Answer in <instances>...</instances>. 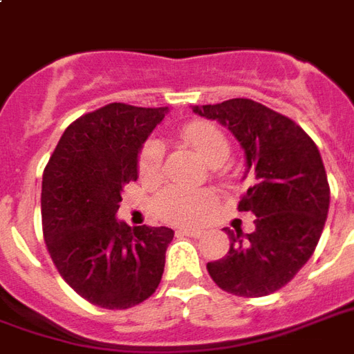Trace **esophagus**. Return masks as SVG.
Returning <instances> with one entry per match:
<instances>
[{"instance_id":"34e87169","label":"esophagus","mask_w":354,"mask_h":354,"mask_svg":"<svg viewBox=\"0 0 354 354\" xmlns=\"http://www.w3.org/2000/svg\"><path fill=\"white\" fill-rule=\"evenodd\" d=\"M178 236H189V237H201L203 230H195V228H180L176 232Z\"/></svg>"}]
</instances>
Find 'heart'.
<instances>
[{
	"instance_id": "obj_1",
	"label": "heart",
	"mask_w": 354,
	"mask_h": 354,
	"mask_svg": "<svg viewBox=\"0 0 354 354\" xmlns=\"http://www.w3.org/2000/svg\"><path fill=\"white\" fill-rule=\"evenodd\" d=\"M182 140L189 143L209 165H218L228 157L230 143L224 132L214 124L194 120L180 128ZM162 165V145L159 140H147L138 155V176L143 184L159 182ZM214 205L211 189H189L182 185H170L155 199V212L160 220L170 224H195L203 220Z\"/></svg>"
}]
</instances>
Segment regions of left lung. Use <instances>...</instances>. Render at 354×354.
I'll list each match as a JSON object with an SVG mask.
<instances>
[{
    "label": "left lung",
    "mask_w": 354,
    "mask_h": 354,
    "mask_svg": "<svg viewBox=\"0 0 354 354\" xmlns=\"http://www.w3.org/2000/svg\"><path fill=\"white\" fill-rule=\"evenodd\" d=\"M194 113L228 126L241 143L251 182L237 211L257 216L245 236L224 228L230 251L207 270L232 295H270L293 280L322 236L330 185L320 151L297 122L253 100L195 105Z\"/></svg>",
    "instance_id": "left-lung-1"
}]
</instances>
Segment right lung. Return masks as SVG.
Masks as SVG:
<instances>
[{
  "label": "right lung",
  "instance_id": "1",
  "mask_svg": "<svg viewBox=\"0 0 354 354\" xmlns=\"http://www.w3.org/2000/svg\"><path fill=\"white\" fill-rule=\"evenodd\" d=\"M167 107L109 103L76 118L41 178V228L51 261L71 288L109 310L143 303L159 288L167 226L117 220L120 192L138 180V153Z\"/></svg>",
  "mask_w": 354,
  "mask_h": 354
}]
</instances>
